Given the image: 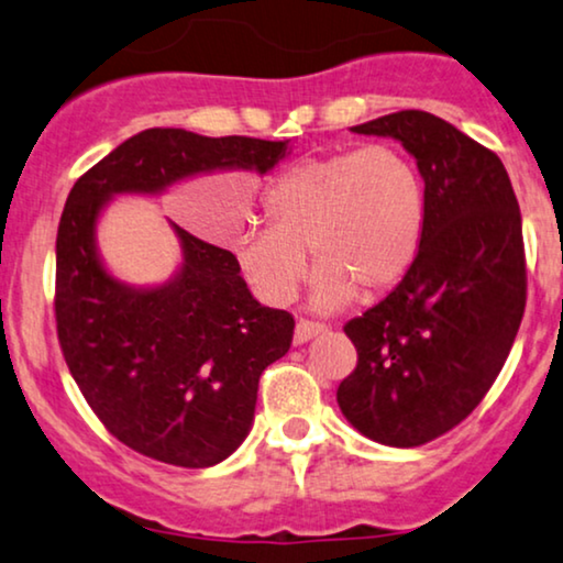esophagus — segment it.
Returning <instances> with one entry per match:
<instances>
[{
	"label": "esophagus",
	"instance_id": "obj_1",
	"mask_svg": "<svg viewBox=\"0 0 563 563\" xmlns=\"http://www.w3.org/2000/svg\"><path fill=\"white\" fill-rule=\"evenodd\" d=\"M324 324H319V321H309V319H301L296 324V329H294V342L296 344H303V342H309V340H313V336H319L321 332H324Z\"/></svg>",
	"mask_w": 563,
	"mask_h": 563
}]
</instances>
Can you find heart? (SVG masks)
I'll return each mask as SVG.
<instances>
[{
    "mask_svg": "<svg viewBox=\"0 0 563 563\" xmlns=\"http://www.w3.org/2000/svg\"><path fill=\"white\" fill-rule=\"evenodd\" d=\"M269 223H250L234 239L239 273L269 306L294 301L306 250L319 269L313 306L336 309L352 298L384 296L415 265L427 200L417 164L391 144L344 148L290 164L265 192Z\"/></svg>",
    "mask_w": 563,
    "mask_h": 563,
    "instance_id": "heart-1",
    "label": "heart"
}]
</instances>
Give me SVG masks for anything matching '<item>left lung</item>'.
<instances>
[{"mask_svg": "<svg viewBox=\"0 0 563 563\" xmlns=\"http://www.w3.org/2000/svg\"><path fill=\"white\" fill-rule=\"evenodd\" d=\"M352 131L391 136L415 156L427 221L404 280L344 324L357 365L336 404L365 438L415 448L461 424L512 350L528 298L520 206L499 156L432 112L399 110Z\"/></svg>", "mask_w": 563, "mask_h": 563, "instance_id": "8db88e82", "label": "left lung"}]
</instances>
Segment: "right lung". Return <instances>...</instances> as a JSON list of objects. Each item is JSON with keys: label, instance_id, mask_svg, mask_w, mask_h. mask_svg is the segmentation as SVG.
Listing matches in <instances>:
<instances>
[{"label": "right lung", "instance_id": "obj_1", "mask_svg": "<svg viewBox=\"0 0 563 563\" xmlns=\"http://www.w3.org/2000/svg\"><path fill=\"white\" fill-rule=\"evenodd\" d=\"M286 141L148 129L87 169L56 236V332L64 360L112 438L146 459L213 466L250 432L262 371L294 342L288 311L254 301L236 260L177 227L185 262L167 286L136 290L104 273L95 221L115 192H159L211 169L265 175Z\"/></svg>", "mask_w": 563, "mask_h": 563}]
</instances>
